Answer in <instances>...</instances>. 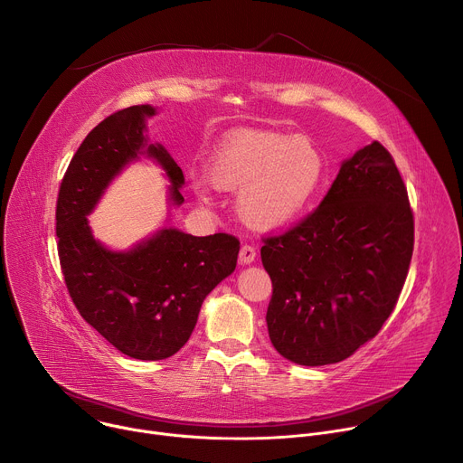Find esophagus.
I'll use <instances>...</instances> for the list:
<instances>
[{
    "instance_id": "1",
    "label": "esophagus",
    "mask_w": 463,
    "mask_h": 463,
    "mask_svg": "<svg viewBox=\"0 0 463 463\" xmlns=\"http://www.w3.org/2000/svg\"><path fill=\"white\" fill-rule=\"evenodd\" d=\"M256 258V249L252 245H241L240 249V263L241 266H249Z\"/></svg>"
}]
</instances>
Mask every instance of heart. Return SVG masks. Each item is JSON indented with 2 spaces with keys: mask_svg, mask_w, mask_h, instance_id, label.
I'll return each instance as SVG.
<instances>
[{
  "mask_svg": "<svg viewBox=\"0 0 463 463\" xmlns=\"http://www.w3.org/2000/svg\"><path fill=\"white\" fill-rule=\"evenodd\" d=\"M326 170L318 146L302 136L240 128L223 137L211 157L209 177H194V192L209 200L216 186L238 192L236 209L254 231H277L311 203Z\"/></svg>",
  "mask_w": 463,
  "mask_h": 463,
  "instance_id": "heart-1",
  "label": "heart"
}]
</instances>
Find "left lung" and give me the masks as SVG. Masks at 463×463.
Returning a JSON list of instances; mask_svg holds the SVG:
<instances>
[{"label":"left lung","instance_id":"left-lung-1","mask_svg":"<svg viewBox=\"0 0 463 463\" xmlns=\"http://www.w3.org/2000/svg\"><path fill=\"white\" fill-rule=\"evenodd\" d=\"M414 249L405 183L377 141L345 159L320 205L263 240L268 329L291 363L345 361L373 339L403 289Z\"/></svg>","mask_w":463,"mask_h":463}]
</instances>
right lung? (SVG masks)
<instances>
[{"mask_svg": "<svg viewBox=\"0 0 463 463\" xmlns=\"http://www.w3.org/2000/svg\"><path fill=\"white\" fill-rule=\"evenodd\" d=\"M150 104L120 109L95 126L65 172L56 202V236L68 291L97 332L118 352L141 361L177 354L190 339L207 295L234 269L240 241L231 234L192 236L161 227L124 250L93 236L88 216L109 183L141 157L157 163L170 209L184 197V177L159 143H150Z\"/></svg>", "mask_w": 463, "mask_h": 463, "instance_id": "right-lung-1", "label": "right lung"}]
</instances>
